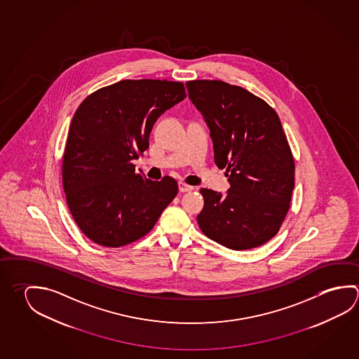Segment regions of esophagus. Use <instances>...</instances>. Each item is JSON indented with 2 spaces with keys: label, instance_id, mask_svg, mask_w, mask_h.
<instances>
[{
  "label": "esophagus",
  "instance_id": "obj_1",
  "mask_svg": "<svg viewBox=\"0 0 359 359\" xmlns=\"http://www.w3.org/2000/svg\"><path fill=\"white\" fill-rule=\"evenodd\" d=\"M193 187L191 185H188V184H185V182H179V191H182V193H187V191H191L193 190Z\"/></svg>",
  "mask_w": 359,
  "mask_h": 359
}]
</instances>
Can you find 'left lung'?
I'll list each match as a JSON object with an SVG mask.
<instances>
[{
	"mask_svg": "<svg viewBox=\"0 0 359 359\" xmlns=\"http://www.w3.org/2000/svg\"><path fill=\"white\" fill-rule=\"evenodd\" d=\"M189 98L210 130L214 161L226 169V195L201 189V232L226 248L262 245L290 208L295 164L273 108L242 87L222 81L187 83Z\"/></svg>",
	"mask_w": 359,
	"mask_h": 359,
	"instance_id": "1",
	"label": "left lung"
}]
</instances>
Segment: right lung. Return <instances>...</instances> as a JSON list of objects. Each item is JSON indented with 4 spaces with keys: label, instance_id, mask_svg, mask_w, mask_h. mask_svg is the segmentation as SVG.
<instances>
[{
    "label": "right lung",
    "instance_id": "1",
    "mask_svg": "<svg viewBox=\"0 0 359 359\" xmlns=\"http://www.w3.org/2000/svg\"><path fill=\"white\" fill-rule=\"evenodd\" d=\"M187 97L184 84L121 81L88 95L74 114L63 156L70 213L90 241L121 247L144 237L177 194L170 177L136 174L158 117Z\"/></svg>",
    "mask_w": 359,
    "mask_h": 359
}]
</instances>
